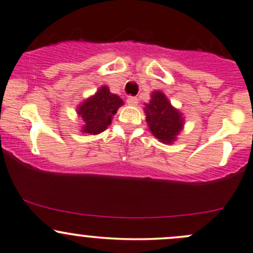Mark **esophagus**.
Wrapping results in <instances>:
<instances>
[{"label": "esophagus", "mask_w": 253, "mask_h": 253, "mask_svg": "<svg viewBox=\"0 0 253 253\" xmlns=\"http://www.w3.org/2000/svg\"><path fill=\"white\" fill-rule=\"evenodd\" d=\"M127 103H128L129 105H137L138 104V98L137 97H128V99H127Z\"/></svg>", "instance_id": "1"}]
</instances>
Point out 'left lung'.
I'll return each mask as SVG.
<instances>
[{
    "label": "left lung",
    "mask_w": 253,
    "mask_h": 253,
    "mask_svg": "<svg viewBox=\"0 0 253 253\" xmlns=\"http://www.w3.org/2000/svg\"><path fill=\"white\" fill-rule=\"evenodd\" d=\"M145 115L149 129L161 143L171 144L182 131L184 119L182 114L171 105L166 95L160 91L151 94L149 104H145Z\"/></svg>",
    "instance_id": "1"
}]
</instances>
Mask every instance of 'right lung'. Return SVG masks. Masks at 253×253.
<instances>
[{
    "mask_svg": "<svg viewBox=\"0 0 253 253\" xmlns=\"http://www.w3.org/2000/svg\"><path fill=\"white\" fill-rule=\"evenodd\" d=\"M124 105L119 95L113 94L106 86L100 87L94 95L79 105L78 114L84 121L81 131L84 133L98 134L108 128L118 109Z\"/></svg>",
    "mask_w": 253,
    "mask_h": 253,
    "instance_id": "add662e5",
    "label": "right lung"
}]
</instances>
